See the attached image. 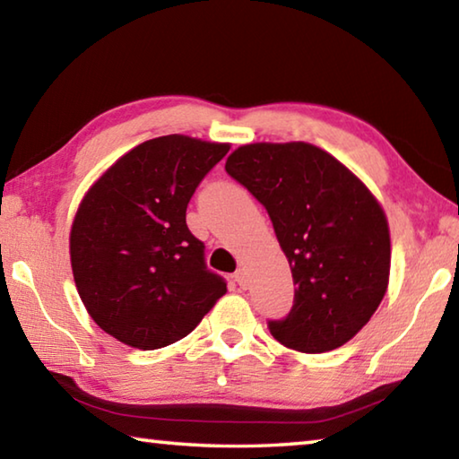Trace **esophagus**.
Masks as SVG:
<instances>
[{"label": "esophagus", "instance_id": "1", "mask_svg": "<svg viewBox=\"0 0 459 459\" xmlns=\"http://www.w3.org/2000/svg\"><path fill=\"white\" fill-rule=\"evenodd\" d=\"M235 281H237L238 287H243V290L248 285V277H247V271H245V269H238V271H237V273H235Z\"/></svg>", "mask_w": 459, "mask_h": 459}]
</instances>
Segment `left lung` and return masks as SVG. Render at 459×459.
I'll list each match as a JSON object with an SVG mask.
<instances>
[{"mask_svg":"<svg viewBox=\"0 0 459 459\" xmlns=\"http://www.w3.org/2000/svg\"><path fill=\"white\" fill-rule=\"evenodd\" d=\"M227 174L257 198L291 267L293 306L269 332L299 352H328L362 330L385 298L391 237L383 208L351 169L312 143H251Z\"/></svg>","mask_w":459,"mask_h":459,"instance_id":"left-lung-1","label":"left lung"}]
</instances>
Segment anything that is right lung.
<instances>
[{"instance_id": "obj_1", "label": "right lung", "mask_w": 459, "mask_h": 459, "mask_svg": "<svg viewBox=\"0 0 459 459\" xmlns=\"http://www.w3.org/2000/svg\"><path fill=\"white\" fill-rule=\"evenodd\" d=\"M229 143L188 135L143 142L84 194L71 230L76 290L100 330L139 351L182 340L227 293L186 208Z\"/></svg>"}]
</instances>
